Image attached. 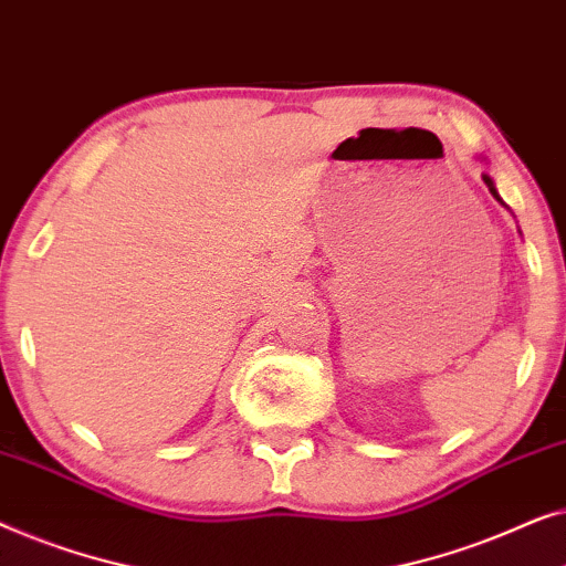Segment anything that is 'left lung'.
Here are the masks:
<instances>
[{
  "mask_svg": "<svg viewBox=\"0 0 566 566\" xmlns=\"http://www.w3.org/2000/svg\"><path fill=\"white\" fill-rule=\"evenodd\" d=\"M484 177V182H486V188H490V192H492V196L494 198H497L500 200V203H502V198L497 196V188H494V182H492V177L490 175H482ZM502 206H505V203H502Z\"/></svg>",
  "mask_w": 566,
  "mask_h": 566,
  "instance_id": "8db88e82",
  "label": "left lung"
}]
</instances>
